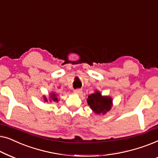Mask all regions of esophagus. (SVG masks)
<instances>
[{
    "label": "esophagus",
    "mask_w": 158,
    "mask_h": 158,
    "mask_svg": "<svg viewBox=\"0 0 158 158\" xmlns=\"http://www.w3.org/2000/svg\"><path fill=\"white\" fill-rule=\"evenodd\" d=\"M73 93L75 94H81L82 93V90L81 89H75L73 90Z\"/></svg>",
    "instance_id": "obj_1"
}]
</instances>
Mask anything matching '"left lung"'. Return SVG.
I'll list each match as a JSON object with an SVG mask.
<instances>
[{
	"label": "left lung",
	"mask_w": 158,
	"mask_h": 158,
	"mask_svg": "<svg viewBox=\"0 0 158 158\" xmlns=\"http://www.w3.org/2000/svg\"><path fill=\"white\" fill-rule=\"evenodd\" d=\"M88 105L95 114L105 115L113 106V100L111 96H102L98 90H95L94 94L88 96Z\"/></svg>",
	"instance_id": "obj_1"
}]
</instances>
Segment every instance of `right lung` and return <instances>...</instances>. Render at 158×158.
<instances>
[{
	"mask_svg": "<svg viewBox=\"0 0 158 158\" xmlns=\"http://www.w3.org/2000/svg\"><path fill=\"white\" fill-rule=\"evenodd\" d=\"M43 100L44 102H58L59 100L57 98V95L55 91H52L49 94L48 98L46 96H43Z\"/></svg>",
	"mask_w": 158,
	"mask_h": 158,
	"instance_id": "1",
	"label": "right lung"
}]
</instances>
